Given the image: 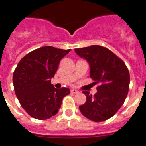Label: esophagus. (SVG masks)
Here are the masks:
<instances>
[{"instance_id":"obj_1","label":"esophagus","mask_w":146,"mask_h":146,"mask_svg":"<svg viewBox=\"0 0 146 146\" xmlns=\"http://www.w3.org/2000/svg\"><path fill=\"white\" fill-rule=\"evenodd\" d=\"M71 92H72V93H73V94H78V93H79V91H78V90H76V89H72V90H71Z\"/></svg>"}]
</instances>
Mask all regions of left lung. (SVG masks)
Returning <instances> with one entry per match:
<instances>
[{"label": "left lung", "instance_id": "left-lung-1", "mask_svg": "<svg viewBox=\"0 0 146 146\" xmlns=\"http://www.w3.org/2000/svg\"><path fill=\"white\" fill-rule=\"evenodd\" d=\"M79 57L87 60L90 65V77L98 92L92 96L84 91L86 102L79 106L85 117L95 122L106 121L121 107L129 91L130 74L124 61L110 49L100 46L76 48Z\"/></svg>", "mask_w": 146, "mask_h": 146}]
</instances>
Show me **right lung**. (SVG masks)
Returning a JSON list of instances; mask_svg holds the SVG:
<instances>
[{"instance_id": "obj_1", "label": "right lung", "mask_w": 146, "mask_h": 146, "mask_svg": "<svg viewBox=\"0 0 146 146\" xmlns=\"http://www.w3.org/2000/svg\"><path fill=\"white\" fill-rule=\"evenodd\" d=\"M70 52L44 46L27 54L18 64L13 76L15 95L33 118L46 120L55 115L63 98L70 93L67 88H55L51 84L60 61Z\"/></svg>"}]
</instances>
